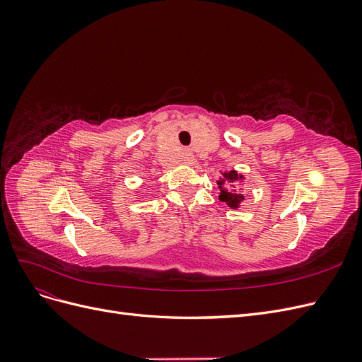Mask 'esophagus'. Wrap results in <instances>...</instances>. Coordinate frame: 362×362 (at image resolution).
<instances>
[{
    "instance_id": "34e87169",
    "label": "esophagus",
    "mask_w": 362,
    "mask_h": 362,
    "mask_svg": "<svg viewBox=\"0 0 362 362\" xmlns=\"http://www.w3.org/2000/svg\"><path fill=\"white\" fill-rule=\"evenodd\" d=\"M184 164H193L194 161V157L190 151H184L182 152V160H181Z\"/></svg>"
}]
</instances>
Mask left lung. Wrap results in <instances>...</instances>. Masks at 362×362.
Wrapping results in <instances>:
<instances>
[{
	"mask_svg": "<svg viewBox=\"0 0 362 362\" xmlns=\"http://www.w3.org/2000/svg\"><path fill=\"white\" fill-rule=\"evenodd\" d=\"M243 180V175H238L237 170H228L222 173V178L217 181L218 189H221V194H218V199L222 202H225L229 208H235L240 206L245 201V196L240 193L238 190H235V184Z\"/></svg>",
	"mask_w": 362,
	"mask_h": 362,
	"instance_id": "1",
	"label": "left lung"
}]
</instances>
